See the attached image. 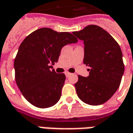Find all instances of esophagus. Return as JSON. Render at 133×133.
I'll return each mask as SVG.
<instances>
[{"label":"esophagus","mask_w":133,"mask_h":133,"mask_svg":"<svg viewBox=\"0 0 133 133\" xmlns=\"http://www.w3.org/2000/svg\"><path fill=\"white\" fill-rule=\"evenodd\" d=\"M65 75H66V77H68V76H69L70 75H71V74L69 73V72H66Z\"/></svg>","instance_id":"esophagus-1"}]
</instances>
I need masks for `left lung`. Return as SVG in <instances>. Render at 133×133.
<instances>
[{"mask_svg": "<svg viewBox=\"0 0 133 133\" xmlns=\"http://www.w3.org/2000/svg\"><path fill=\"white\" fill-rule=\"evenodd\" d=\"M72 33L84 41V64L91 68L89 76L78 75L74 84L78 97L89 105L103 104L121 84L125 69L121 47L108 32L95 25Z\"/></svg>", "mask_w": 133, "mask_h": 133, "instance_id": "left-lung-1", "label": "left lung"}]
</instances>
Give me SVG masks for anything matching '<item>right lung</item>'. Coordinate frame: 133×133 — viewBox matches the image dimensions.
I'll list each match as a JSON object with an SVG mask.
<instances>
[{"instance_id": "obj_1", "label": "right lung", "mask_w": 133, "mask_h": 133, "mask_svg": "<svg viewBox=\"0 0 133 133\" xmlns=\"http://www.w3.org/2000/svg\"><path fill=\"white\" fill-rule=\"evenodd\" d=\"M77 42L69 32L43 28L30 34L21 43L14 61L15 81L32 105L46 108L59 101L66 76L56 73L52 66L63 46Z\"/></svg>"}]
</instances>
